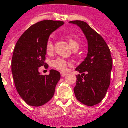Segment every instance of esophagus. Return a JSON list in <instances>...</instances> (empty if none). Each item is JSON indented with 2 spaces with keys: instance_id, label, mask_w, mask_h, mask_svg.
<instances>
[{
  "instance_id": "1",
  "label": "esophagus",
  "mask_w": 128,
  "mask_h": 128,
  "mask_svg": "<svg viewBox=\"0 0 128 128\" xmlns=\"http://www.w3.org/2000/svg\"><path fill=\"white\" fill-rule=\"evenodd\" d=\"M66 75H67L66 73H65V72H61V76H62V77H64Z\"/></svg>"
}]
</instances>
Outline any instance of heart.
<instances>
[{"mask_svg": "<svg viewBox=\"0 0 128 128\" xmlns=\"http://www.w3.org/2000/svg\"><path fill=\"white\" fill-rule=\"evenodd\" d=\"M68 41L70 46L72 49L78 48L80 47V44H79V43H78L76 40L74 39V36H73V38L72 37H68ZM46 52L48 54H50L52 52L53 49H54V45H53V42L50 40L47 41V44H46ZM68 64H69L68 62L61 58H58L52 62L53 66L57 68V69L60 70H66V66Z\"/></svg>", "mask_w": 128, "mask_h": 128, "instance_id": "heart-1", "label": "heart"}]
</instances>
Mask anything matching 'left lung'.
<instances>
[{
    "mask_svg": "<svg viewBox=\"0 0 128 128\" xmlns=\"http://www.w3.org/2000/svg\"><path fill=\"white\" fill-rule=\"evenodd\" d=\"M69 23L80 27L88 41L86 57L76 68L81 75L76 76L74 94L81 103L93 106L102 101L110 84L111 52L102 37L86 22L76 20Z\"/></svg>",
    "mask_w": 128,
    "mask_h": 128,
    "instance_id": "obj_1",
    "label": "left lung"
}]
</instances>
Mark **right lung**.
I'll use <instances>...</instances> for the list:
<instances>
[{
	"instance_id": "obj_1",
	"label": "right lung",
	"mask_w": 128,
	"mask_h": 128,
	"mask_svg": "<svg viewBox=\"0 0 128 128\" xmlns=\"http://www.w3.org/2000/svg\"><path fill=\"white\" fill-rule=\"evenodd\" d=\"M64 24L62 21L43 20L30 26L20 36L14 47L11 70L18 93L28 104L41 106L52 98L60 73L50 70L49 75L38 71L47 54L46 46L49 36Z\"/></svg>"
}]
</instances>
